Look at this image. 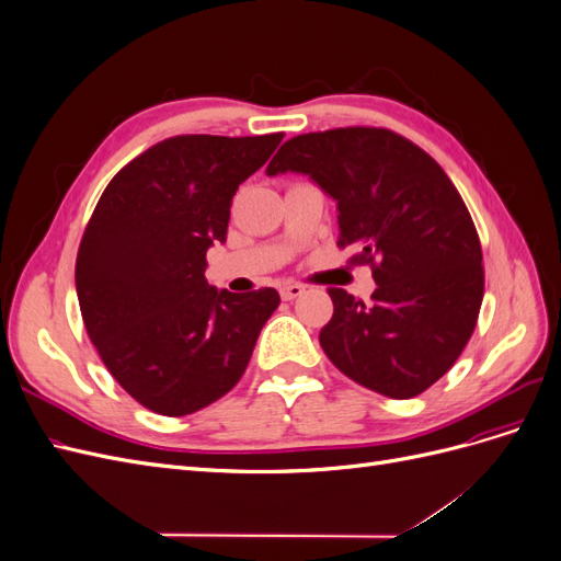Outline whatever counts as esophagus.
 I'll use <instances>...</instances> for the list:
<instances>
[{"label":"esophagus","mask_w":561,"mask_h":561,"mask_svg":"<svg viewBox=\"0 0 561 561\" xmlns=\"http://www.w3.org/2000/svg\"><path fill=\"white\" fill-rule=\"evenodd\" d=\"M299 295H304V287H301L299 283H285V285L280 287V297H283L285 301L297 299Z\"/></svg>","instance_id":"obj_1"}]
</instances>
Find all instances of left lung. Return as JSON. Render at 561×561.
I'll return each mask as SVG.
<instances>
[{"mask_svg":"<svg viewBox=\"0 0 561 561\" xmlns=\"http://www.w3.org/2000/svg\"><path fill=\"white\" fill-rule=\"evenodd\" d=\"M309 175L336 201L339 248L371 264L363 304L330 287L320 346L348 379L396 400L447 375L478 322L484 268L463 198L426 151L386 128H334L287 140L266 175Z\"/></svg>","mask_w":561,"mask_h":561,"instance_id":"obj_1","label":"left lung"}]
</instances>
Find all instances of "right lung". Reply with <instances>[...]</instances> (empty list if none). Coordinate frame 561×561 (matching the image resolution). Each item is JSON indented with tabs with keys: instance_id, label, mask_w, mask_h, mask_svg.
I'll list each match as a JSON object with an SVG mask.
<instances>
[{
	"instance_id": "right-lung-1",
	"label": "right lung",
	"mask_w": 561,
	"mask_h": 561,
	"mask_svg": "<svg viewBox=\"0 0 561 561\" xmlns=\"http://www.w3.org/2000/svg\"><path fill=\"white\" fill-rule=\"evenodd\" d=\"M283 133L175 135L118 171L77 254L81 318L110 375L163 416L194 414L239 383L274 287L236 295L206 280V252L227 241L231 198Z\"/></svg>"
}]
</instances>
